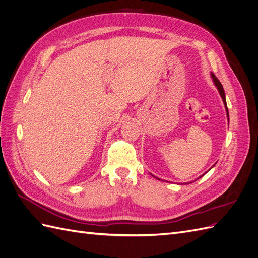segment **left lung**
Returning a JSON list of instances; mask_svg holds the SVG:
<instances>
[{
  "instance_id": "8db88e82",
  "label": "left lung",
  "mask_w": 258,
  "mask_h": 258,
  "mask_svg": "<svg viewBox=\"0 0 258 258\" xmlns=\"http://www.w3.org/2000/svg\"><path fill=\"white\" fill-rule=\"evenodd\" d=\"M212 79H213V82H214L215 86H216V87H217L218 91H220V93H221V97L223 98V101H224V104H225V106H226V111H227V114H228V108H227V103H226V98H225V91H224V89H223V86H222L221 82L217 80V77H216V76H215L214 74H212ZM228 119H229V116H228Z\"/></svg>"
}]
</instances>
